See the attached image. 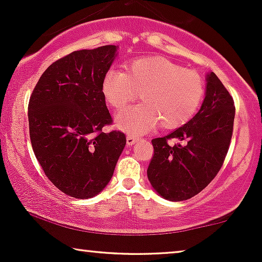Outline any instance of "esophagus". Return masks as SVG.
Returning <instances> with one entry per match:
<instances>
[{
    "instance_id": "obj_1",
    "label": "esophagus",
    "mask_w": 262,
    "mask_h": 262,
    "mask_svg": "<svg viewBox=\"0 0 262 262\" xmlns=\"http://www.w3.org/2000/svg\"><path fill=\"white\" fill-rule=\"evenodd\" d=\"M138 141H139V137H137V136L131 135V134H128L126 136V144H127V146H132V145L135 144V143H137Z\"/></svg>"
}]
</instances>
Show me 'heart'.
Instances as JSON below:
<instances>
[{"instance_id": "obj_1", "label": "heart", "mask_w": 262, "mask_h": 262, "mask_svg": "<svg viewBox=\"0 0 262 262\" xmlns=\"http://www.w3.org/2000/svg\"><path fill=\"white\" fill-rule=\"evenodd\" d=\"M103 99L114 111L123 110L141 93V105L117 116V125L132 134L184 126L199 110L205 83L199 74L163 57H145L125 64V73L108 69L101 82Z\"/></svg>"}]
</instances>
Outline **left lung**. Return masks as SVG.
Here are the masks:
<instances>
[{"label": "left lung", "instance_id": "left-lung-1", "mask_svg": "<svg viewBox=\"0 0 262 262\" xmlns=\"http://www.w3.org/2000/svg\"><path fill=\"white\" fill-rule=\"evenodd\" d=\"M199 112L164 137L154 138L148 179L155 191L173 202L202 192L223 166L234 130V99L214 73L207 75ZM171 139L178 143L170 145Z\"/></svg>", "mask_w": 262, "mask_h": 262}]
</instances>
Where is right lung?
<instances>
[{
  "label": "right lung",
  "mask_w": 262,
  "mask_h": 262,
  "mask_svg": "<svg viewBox=\"0 0 262 262\" xmlns=\"http://www.w3.org/2000/svg\"><path fill=\"white\" fill-rule=\"evenodd\" d=\"M117 46L80 50L52 63L39 78L28 102L32 149L50 181L77 199L102 191L126 144L113 124L101 92Z\"/></svg>",
  "instance_id": "right-lung-1"
}]
</instances>
